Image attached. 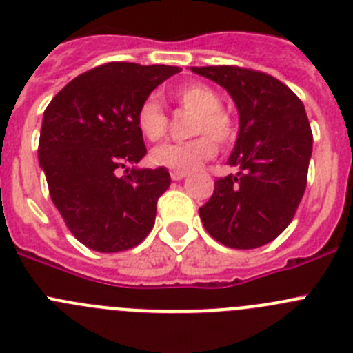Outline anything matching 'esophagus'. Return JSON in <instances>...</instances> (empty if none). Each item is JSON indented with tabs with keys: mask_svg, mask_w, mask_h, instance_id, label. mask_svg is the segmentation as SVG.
<instances>
[{
	"mask_svg": "<svg viewBox=\"0 0 353 353\" xmlns=\"http://www.w3.org/2000/svg\"><path fill=\"white\" fill-rule=\"evenodd\" d=\"M186 170H170V177H172L174 181H179V179H183L184 176H186Z\"/></svg>",
	"mask_w": 353,
	"mask_h": 353,
	"instance_id": "34e87169",
	"label": "esophagus"
}]
</instances>
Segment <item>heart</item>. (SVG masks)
<instances>
[{"mask_svg": "<svg viewBox=\"0 0 353 353\" xmlns=\"http://www.w3.org/2000/svg\"><path fill=\"white\" fill-rule=\"evenodd\" d=\"M170 97L181 108L195 113L190 132L200 136L183 143H165L154 148L150 154L154 165L174 170L192 169L216 154V144L212 139L219 144H228L233 141L236 132L235 121L225 110H221V97L209 85H181L170 92ZM167 123L169 118L160 99L157 95H148L136 111L137 132L150 143H157L165 136ZM205 133L211 137H205Z\"/></svg>", "mask_w": 353, "mask_h": 353, "instance_id": "b5f03b06", "label": "heart"}]
</instances>
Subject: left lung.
I'll list each match as a JSON object with an SVG mask.
<instances>
[{
	"instance_id": "obj_1",
	"label": "left lung",
	"mask_w": 353,
	"mask_h": 353,
	"mask_svg": "<svg viewBox=\"0 0 353 353\" xmlns=\"http://www.w3.org/2000/svg\"><path fill=\"white\" fill-rule=\"evenodd\" d=\"M226 88L239 110L230 165L199 209L212 239L232 249H256L281 235L303 199L312 157V128L298 95L266 72L239 65L192 68Z\"/></svg>"
}]
</instances>
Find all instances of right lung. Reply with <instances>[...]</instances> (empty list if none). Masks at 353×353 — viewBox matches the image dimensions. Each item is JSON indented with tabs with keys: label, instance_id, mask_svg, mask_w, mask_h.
Segmentation results:
<instances>
[{
	"label": "right lung",
	"instance_id": "obj_1",
	"mask_svg": "<svg viewBox=\"0 0 353 353\" xmlns=\"http://www.w3.org/2000/svg\"><path fill=\"white\" fill-rule=\"evenodd\" d=\"M176 65L108 62L69 81L43 113L38 158L69 232L97 252L136 247L151 232L169 170L127 169L146 154L141 102ZM125 169V176L117 174Z\"/></svg>",
	"mask_w": 353,
	"mask_h": 353
}]
</instances>
